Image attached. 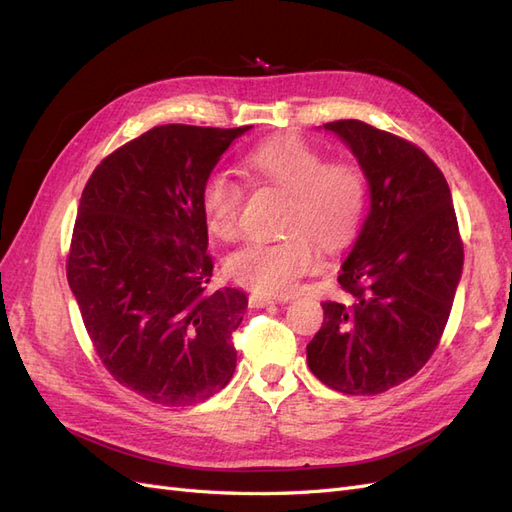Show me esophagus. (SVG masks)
Here are the masks:
<instances>
[{
  "label": "esophagus",
  "instance_id": "1",
  "mask_svg": "<svg viewBox=\"0 0 512 512\" xmlns=\"http://www.w3.org/2000/svg\"><path fill=\"white\" fill-rule=\"evenodd\" d=\"M280 301H286V299H277V297H271V294H252V297H250L252 307H262V305L280 303Z\"/></svg>",
  "mask_w": 512,
  "mask_h": 512
}]
</instances>
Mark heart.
Returning <instances> with one entry per match:
<instances>
[{
    "label": "heart",
    "instance_id": "heart-1",
    "mask_svg": "<svg viewBox=\"0 0 512 512\" xmlns=\"http://www.w3.org/2000/svg\"><path fill=\"white\" fill-rule=\"evenodd\" d=\"M245 170L286 194L282 230L275 241H252L226 260L228 275L262 294H288L318 265V244L344 247L361 228L367 211V179L359 164L335 160L299 136H282L247 153ZM241 183L215 170L203 185L200 207L211 235L232 241L239 235Z\"/></svg>",
    "mask_w": 512,
    "mask_h": 512
}]
</instances>
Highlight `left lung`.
<instances>
[{
    "mask_svg": "<svg viewBox=\"0 0 512 512\" xmlns=\"http://www.w3.org/2000/svg\"><path fill=\"white\" fill-rule=\"evenodd\" d=\"M359 160L371 207L324 322L307 344L312 374L339 393L378 395L438 348L463 269L451 190L423 149L359 119L324 123Z\"/></svg>",
    "mask_w": 512,
    "mask_h": 512,
    "instance_id": "8db88e82",
    "label": "left lung"
}]
</instances>
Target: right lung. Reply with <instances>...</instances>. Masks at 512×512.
<instances>
[{
    "instance_id": "add662e5",
    "label": "right lung",
    "mask_w": 512,
    "mask_h": 512,
    "mask_svg": "<svg viewBox=\"0 0 512 512\" xmlns=\"http://www.w3.org/2000/svg\"><path fill=\"white\" fill-rule=\"evenodd\" d=\"M241 128H151L91 173L74 222L68 284L100 361L162 406L220 393L237 367L247 297L207 292L213 258L200 194Z\"/></svg>"
}]
</instances>
